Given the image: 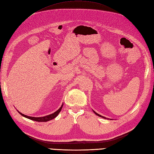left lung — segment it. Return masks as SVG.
<instances>
[{
	"mask_svg": "<svg viewBox=\"0 0 154 154\" xmlns=\"http://www.w3.org/2000/svg\"><path fill=\"white\" fill-rule=\"evenodd\" d=\"M93 111L94 112H95V115H97V116H100V117H101V118H104V119H107V120H109V118H106V117H104V116H101V115H99V114H98V113H97L95 111H93ZM110 120H111V119H110Z\"/></svg>",
	"mask_w": 154,
	"mask_h": 154,
	"instance_id": "1",
	"label": "left lung"
}]
</instances>
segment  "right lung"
Segmentation results:
<instances>
[{
  "mask_svg": "<svg viewBox=\"0 0 154 154\" xmlns=\"http://www.w3.org/2000/svg\"><path fill=\"white\" fill-rule=\"evenodd\" d=\"M63 103L62 104V106H61V107L59 108L58 110H57L56 112H54V113L51 114V115H47V116H42V117L29 116H27V115H23V114H22V112L18 111V110H17V111L20 114V115L26 118H28V119H29V120H33V121H36V122H48V121H50V120H52V119H54V118H55L59 115V113L60 112V111H61V109L63 107Z\"/></svg>",
  "mask_w": 154,
  "mask_h": 154,
  "instance_id": "1",
  "label": "right lung"
}]
</instances>
